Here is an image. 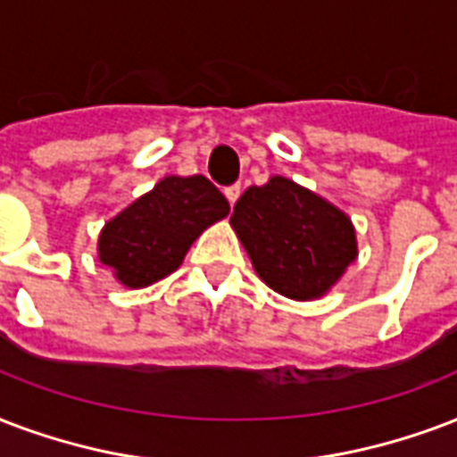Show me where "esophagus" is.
<instances>
[{
  "label": "esophagus",
  "instance_id": "34e87169",
  "mask_svg": "<svg viewBox=\"0 0 457 457\" xmlns=\"http://www.w3.org/2000/svg\"><path fill=\"white\" fill-rule=\"evenodd\" d=\"M239 194H242V187H239V184H232V187H228V189H225V196H228L229 205L237 204V198H239Z\"/></svg>",
  "mask_w": 457,
  "mask_h": 457
}]
</instances>
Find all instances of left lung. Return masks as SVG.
I'll return each instance as SVG.
<instances>
[{
    "label": "left lung",
    "instance_id": "8db88e82",
    "mask_svg": "<svg viewBox=\"0 0 457 457\" xmlns=\"http://www.w3.org/2000/svg\"><path fill=\"white\" fill-rule=\"evenodd\" d=\"M229 225L261 280L299 302L323 297L357 259L350 218L280 174L244 191Z\"/></svg>",
    "mask_w": 457,
    "mask_h": 457
}]
</instances>
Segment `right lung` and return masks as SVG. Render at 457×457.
Returning <instances> with one entry per match:
<instances>
[{
	"mask_svg": "<svg viewBox=\"0 0 457 457\" xmlns=\"http://www.w3.org/2000/svg\"><path fill=\"white\" fill-rule=\"evenodd\" d=\"M228 213V198L204 174H170L104 222L97 259L121 285L148 287L182 266L196 237Z\"/></svg>",
	"mask_w": 457,
	"mask_h": 457,
	"instance_id": "right-lung-1",
	"label": "right lung"
}]
</instances>
